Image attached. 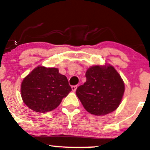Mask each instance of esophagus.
<instances>
[{
    "mask_svg": "<svg viewBox=\"0 0 150 150\" xmlns=\"http://www.w3.org/2000/svg\"><path fill=\"white\" fill-rule=\"evenodd\" d=\"M77 85H73V86H72V87H71L72 90H73V92H75V91H76V89H77Z\"/></svg>",
    "mask_w": 150,
    "mask_h": 150,
    "instance_id": "obj_1",
    "label": "esophagus"
}]
</instances>
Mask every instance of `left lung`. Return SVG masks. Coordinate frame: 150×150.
<instances>
[{
	"label": "left lung",
	"instance_id": "8db88e82",
	"mask_svg": "<svg viewBox=\"0 0 150 150\" xmlns=\"http://www.w3.org/2000/svg\"><path fill=\"white\" fill-rule=\"evenodd\" d=\"M86 82L79 86L76 94L84 108L92 114L104 116L119 106L125 86L120 75L111 65L89 68Z\"/></svg>",
	"mask_w": 150,
	"mask_h": 150
}]
</instances>
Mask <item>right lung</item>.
I'll list each match as a JSON object with an SVG mask.
<instances>
[{
  "mask_svg": "<svg viewBox=\"0 0 150 150\" xmlns=\"http://www.w3.org/2000/svg\"><path fill=\"white\" fill-rule=\"evenodd\" d=\"M67 77L57 68L39 66L24 79L21 95L25 104L34 111L45 113L61 104L70 91Z\"/></svg>",
  "mask_w": 150,
  "mask_h": 150,
  "instance_id": "add662e5",
  "label": "right lung"
}]
</instances>
